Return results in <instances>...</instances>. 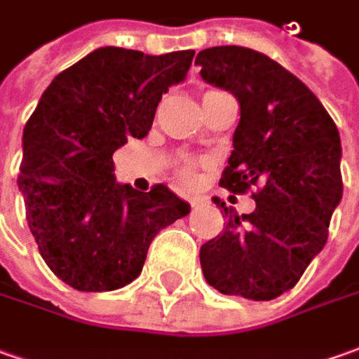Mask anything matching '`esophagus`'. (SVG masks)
<instances>
[{
    "label": "esophagus",
    "mask_w": 359,
    "mask_h": 359,
    "mask_svg": "<svg viewBox=\"0 0 359 359\" xmlns=\"http://www.w3.org/2000/svg\"><path fill=\"white\" fill-rule=\"evenodd\" d=\"M204 198L203 196H191V198H189V203H191V206H196V204H201L203 203Z\"/></svg>",
    "instance_id": "obj_1"
}]
</instances>
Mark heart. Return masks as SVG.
<instances>
[{
    "label": "heart",
    "mask_w": 359,
    "mask_h": 359,
    "mask_svg": "<svg viewBox=\"0 0 359 359\" xmlns=\"http://www.w3.org/2000/svg\"><path fill=\"white\" fill-rule=\"evenodd\" d=\"M204 165L203 161H194V158H187L179 165V179L184 182V184H192L196 180V172H198V167Z\"/></svg>",
    "instance_id": "obj_1"
}]
</instances>
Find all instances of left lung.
I'll return each instance as SVG.
<instances>
[{"instance_id":"left-lung-1","label":"left lung","mask_w":359,"mask_h":359,"mask_svg":"<svg viewBox=\"0 0 359 359\" xmlns=\"http://www.w3.org/2000/svg\"><path fill=\"white\" fill-rule=\"evenodd\" d=\"M194 65L241 105L220 187L234 194L256 187L250 215L215 198L226 229L201 246L204 278L220 294L274 300L298 284L327 241L344 191L340 133L318 97L264 53L222 45L201 51Z\"/></svg>"}]
</instances>
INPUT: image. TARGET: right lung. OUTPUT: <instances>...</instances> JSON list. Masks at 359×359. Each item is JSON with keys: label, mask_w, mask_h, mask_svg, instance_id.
Masks as SVG:
<instances>
[{"label": "right lung", "mask_w": 359, "mask_h": 359, "mask_svg": "<svg viewBox=\"0 0 359 359\" xmlns=\"http://www.w3.org/2000/svg\"><path fill=\"white\" fill-rule=\"evenodd\" d=\"M194 51L144 55L99 47L59 73L23 129L18 184L39 254L81 292L127 286L156 232L191 206L165 184L149 192L115 180L113 153L153 127L168 87L184 81Z\"/></svg>", "instance_id": "obj_1"}]
</instances>
